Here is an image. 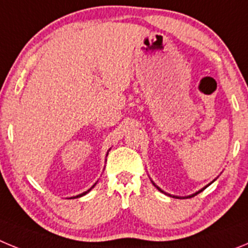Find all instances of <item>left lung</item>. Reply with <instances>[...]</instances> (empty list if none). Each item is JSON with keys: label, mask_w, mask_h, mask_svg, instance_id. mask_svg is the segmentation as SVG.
I'll use <instances>...</instances> for the list:
<instances>
[{"label": "left lung", "mask_w": 248, "mask_h": 248, "mask_svg": "<svg viewBox=\"0 0 248 248\" xmlns=\"http://www.w3.org/2000/svg\"><path fill=\"white\" fill-rule=\"evenodd\" d=\"M153 184H154V183H153ZM154 185H155V184H154ZM209 185H210V184H209ZM209 185H207V186H209ZM155 186H156V185H155ZM207 186H205V187H207ZM205 187H203V189H201V190H200V191H198V192H195V194H192V195H190V196H186V199H187V198H194V196H195V195H198V194H199V192H201V191H202V190H205ZM156 189H157V190H159V191H161V192H164V191H163V190H161V189H160V187H159V186H156ZM164 194H165V195H169V196H172V198H176V199H185V198H179V196H174V195H170V194H166V192H164Z\"/></svg>", "instance_id": "obj_1"}]
</instances>
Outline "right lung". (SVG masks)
Returning <instances> with one entry per match:
<instances>
[{"label":"right lung","mask_w":248,"mask_h":248,"mask_svg":"<svg viewBox=\"0 0 248 248\" xmlns=\"http://www.w3.org/2000/svg\"><path fill=\"white\" fill-rule=\"evenodd\" d=\"M94 185H95V184H94ZM94 185H93V186H92V187H91V189H89V190H87V191H85V192H83V194H80V195H77L76 198H80V196H83V195H85V194H88V192H89V191H91V190H92V189H93V187H94Z\"/></svg>","instance_id":"add662e5"}]
</instances>
